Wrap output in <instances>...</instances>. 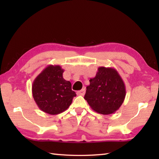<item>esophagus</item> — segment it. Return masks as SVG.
<instances>
[{"mask_svg": "<svg viewBox=\"0 0 159 159\" xmlns=\"http://www.w3.org/2000/svg\"><path fill=\"white\" fill-rule=\"evenodd\" d=\"M76 93H77L78 96H84V95H85V89H82L81 90L78 91Z\"/></svg>", "mask_w": 159, "mask_h": 159, "instance_id": "1", "label": "esophagus"}]
</instances>
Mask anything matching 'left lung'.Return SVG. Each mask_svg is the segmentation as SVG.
I'll return each mask as SVG.
<instances>
[{
	"mask_svg": "<svg viewBox=\"0 0 159 159\" xmlns=\"http://www.w3.org/2000/svg\"><path fill=\"white\" fill-rule=\"evenodd\" d=\"M84 98L96 112L109 115L120 109L126 96V87L117 71L99 67L96 75L89 80Z\"/></svg>",
	"mask_w": 159,
	"mask_h": 159,
	"instance_id": "left-lung-1",
	"label": "left lung"
}]
</instances>
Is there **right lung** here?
Returning <instances> with one entry per match:
<instances>
[{
	"mask_svg": "<svg viewBox=\"0 0 159 159\" xmlns=\"http://www.w3.org/2000/svg\"><path fill=\"white\" fill-rule=\"evenodd\" d=\"M60 66L49 65L35 78L32 85L33 97L43 112L57 115L65 111L72 102L76 93L63 77Z\"/></svg>",
	"mask_w": 159,
	"mask_h": 159,
	"instance_id": "obj_1",
	"label": "right lung"
}]
</instances>
